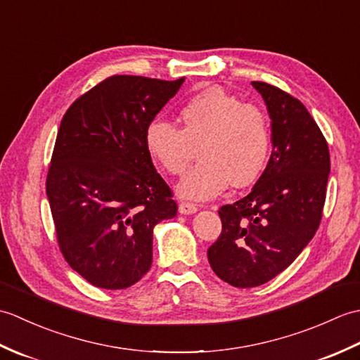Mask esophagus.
Returning a JSON list of instances; mask_svg holds the SVG:
<instances>
[{
	"label": "esophagus",
	"mask_w": 360,
	"mask_h": 360,
	"mask_svg": "<svg viewBox=\"0 0 360 360\" xmlns=\"http://www.w3.org/2000/svg\"><path fill=\"white\" fill-rule=\"evenodd\" d=\"M198 210L196 204L193 202H187V201H182L179 204V212L182 213V215H192V213H195Z\"/></svg>",
	"instance_id": "esophagus-1"
}]
</instances>
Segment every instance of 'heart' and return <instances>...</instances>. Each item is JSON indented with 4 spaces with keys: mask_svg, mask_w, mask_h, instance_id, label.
Returning <instances> with one entry per match:
<instances>
[{
    "mask_svg": "<svg viewBox=\"0 0 360 360\" xmlns=\"http://www.w3.org/2000/svg\"><path fill=\"white\" fill-rule=\"evenodd\" d=\"M179 129L155 120L145 131V150L172 176L186 172L198 155L201 160L178 186L192 200H210L231 184L249 187L259 179L271 153V127L255 105L243 103L221 88H207L181 105Z\"/></svg>",
    "mask_w": 360,
    "mask_h": 360,
    "instance_id": "obj_1",
    "label": "heart"
}]
</instances>
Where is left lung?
Returning a JSON list of instances; mask_svg holds the SVG:
<instances>
[{
  "mask_svg": "<svg viewBox=\"0 0 360 360\" xmlns=\"http://www.w3.org/2000/svg\"><path fill=\"white\" fill-rule=\"evenodd\" d=\"M272 120V153L252 192L218 210L223 231L207 250L210 267L235 288L277 277L300 255L322 219L330 150L304 105L264 82H252Z\"/></svg>",
  "mask_w": 360,
  "mask_h": 360,
  "instance_id": "obj_1",
  "label": "left lung"
}]
</instances>
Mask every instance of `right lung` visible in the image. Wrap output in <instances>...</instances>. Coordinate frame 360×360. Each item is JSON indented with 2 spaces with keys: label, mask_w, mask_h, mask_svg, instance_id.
<instances>
[{
  "label": "right lung",
  "mask_w": 360,
  "mask_h": 360,
  "mask_svg": "<svg viewBox=\"0 0 360 360\" xmlns=\"http://www.w3.org/2000/svg\"><path fill=\"white\" fill-rule=\"evenodd\" d=\"M182 83L112 75L60 124L46 193L65 259L97 288L139 281L153 262V227L178 212L145 150V131Z\"/></svg>",
  "instance_id": "add662e5"
}]
</instances>
